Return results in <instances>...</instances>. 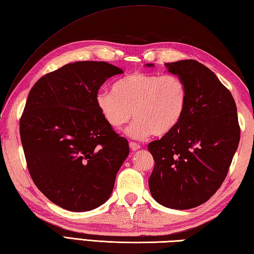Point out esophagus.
Returning a JSON list of instances; mask_svg holds the SVG:
<instances>
[{
  "label": "esophagus",
  "instance_id": "obj_1",
  "mask_svg": "<svg viewBox=\"0 0 254 254\" xmlns=\"http://www.w3.org/2000/svg\"><path fill=\"white\" fill-rule=\"evenodd\" d=\"M130 148L132 150H137V149L141 148V146H139V144H137L135 142H130Z\"/></svg>",
  "mask_w": 254,
  "mask_h": 254
}]
</instances>
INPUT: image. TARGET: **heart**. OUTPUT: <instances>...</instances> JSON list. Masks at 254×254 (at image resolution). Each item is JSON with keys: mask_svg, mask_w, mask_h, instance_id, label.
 Here are the masks:
<instances>
[{"mask_svg": "<svg viewBox=\"0 0 254 254\" xmlns=\"http://www.w3.org/2000/svg\"><path fill=\"white\" fill-rule=\"evenodd\" d=\"M96 104L106 122L119 130L132 118L127 133L133 138L174 131L185 115L188 90L185 82L172 74L135 72L112 85V93H100Z\"/></svg>", "mask_w": 254, "mask_h": 254, "instance_id": "1", "label": "heart"}]
</instances>
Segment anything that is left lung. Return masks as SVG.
<instances>
[{
  "mask_svg": "<svg viewBox=\"0 0 254 254\" xmlns=\"http://www.w3.org/2000/svg\"><path fill=\"white\" fill-rule=\"evenodd\" d=\"M165 65L185 82L188 104L175 130L148 144L155 161L148 186L163 206L189 209L208 201L222 186L240 127L234 97L209 68L195 60Z\"/></svg>",
  "mask_w": 254,
  "mask_h": 254,
  "instance_id": "left-lung-1",
  "label": "left lung"
}]
</instances>
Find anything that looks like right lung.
<instances>
[{
    "label": "right lung",
    "mask_w": 254,
    "mask_h": 254,
    "mask_svg": "<svg viewBox=\"0 0 254 254\" xmlns=\"http://www.w3.org/2000/svg\"><path fill=\"white\" fill-rule=\"evenodd\" d=\"M122 73L107 62L68 63L29 91L19 122L27 167L37 188L64 209L104 204L130 153L96 104L100 86Z\"/></svg>",
    "instance_id": "1"
}]
</instances>
